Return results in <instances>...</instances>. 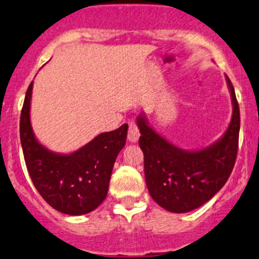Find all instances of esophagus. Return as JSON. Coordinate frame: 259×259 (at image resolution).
<instances>
[{"mask_svg":"<svg viewBox=\"0 0 259 259\" xmlns=\"http://www.w3.org/2000/svg\"><path fill=\"white\" fill-rule=\"evenodd\" d=\"M140 130H138L137 124H136L135 121L130 122V127H128V135H127V138H128L130 142L132 143H136L138 140H140Z\"/></svg>","mask_w":259,"mask_h":259,"instance_id":"1","label":"esophagus"}]
</instances>
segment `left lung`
<instances>
[{
    "mask_svg": "<svg viewBox=\"0 0 259 259\" xmlns=\"http://www.w3.org/2000/svg\"><path fill=\"white\" fill-rule=\"evenodd\" d=\"M232 117L224 135L196 151L174 146L149 126L143 112L137 117L140 147L144 154V177L152 199L166 211L185 213L207 202L225 185L238 149L240 107L226 75Z\"/></svg>",
    "mask_w": 259,
    "mask_h": 259,
    "instance_id": "1",
    "label": "left lung"
}]
</instances>
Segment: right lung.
<instances>
[{
	"mask_svg": "<svg viewBox=\"0 0 259 259\" xmlns=\"http://www.w3.org/2000/svg\"><path fill=\"white\" fill-rule=\"evenodd\" d=\"M33 81L21 112L19 136L33 184L53 208L71 216L85 215L106 199L113 164L126 144L128 124L96 136L69 154L53 152L35 137L30 124Z\"/></svg>",
	"mask_w": 259,
	"mask_h": 259,
	"instance_id": "right-lung-1",
	"label": "right lung"
}]
</instances>
